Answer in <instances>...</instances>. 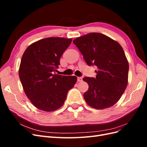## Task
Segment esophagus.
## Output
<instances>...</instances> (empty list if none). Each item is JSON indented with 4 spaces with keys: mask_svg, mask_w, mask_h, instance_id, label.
<instances>
[{
    "mask_svg": "<svg viewBox=\"0 0 147 147\" xmlns=\"http://www.w3.org/2000/svg\"><path fill=\"white\" fill-rule=\"evenodd\" d=\"M83 80V78H82V77H78L77 78V81L78 82H82Z\"/></svg>",
    "mask_w": 147,
    "mask_h": 147,
    "instance_id": "1",
    "label": "esophagus"
}]
</instances>
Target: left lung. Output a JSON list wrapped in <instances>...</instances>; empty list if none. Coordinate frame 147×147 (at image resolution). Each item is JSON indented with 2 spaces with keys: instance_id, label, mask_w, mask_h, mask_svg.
I'll list each match as a JSON object with an SVG mask.
<instances>
[{
  "instance_id": "left-lung-1",
  "label": "left lung",
  "mask_w": 147,
  "mask_h": 147,
  "mask_svg": "<svg viewBox=\"0 0 147 147\" xmlns=\"http://www.w3.org/2000/svg\"><path fill=\"white\" fill-rule=\"evenodd\" d=\"M89 65H95L96 77L83 78L89 85L83 97L86 103L96 109L113 106L125 91L129 64L123 48L113 39L100 33H90L75 39Z\"/></svg>"
}]
</instances>
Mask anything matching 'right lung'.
<instances>
[{"label":"right lung","instance_id":"add662e5","mask_svg":"<svg viewBox=\"0 0 147 147\" xmlns=\"http://www.w3.org/2000/svg\"><path fill=\"white\" fill-rule=\"evenodd\" d=\"M72 38L49 37L31 44L22 57L19 77L28 99L37 109L52 112L63 106L75 76L55 74ZM55 74H54V73Z\"/></svg>","mask_w":147,"mask_h":147}]
</instances>
